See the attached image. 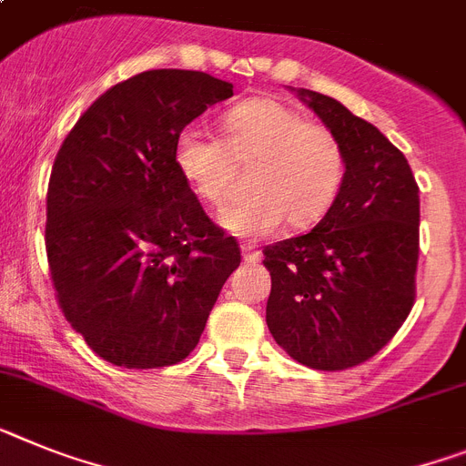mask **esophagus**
Returning a JSON list of instances; mask_svg holds the SVG:
<instances>
[{
  "instance_id": "obj_1",
  "label": "esophagus",
  "mask_w": 466,
  "mask_h": 466,
  "mask_svg": "<svg viewBox=\"0 0 466 466\" xmlns=\"http://www.w3.org/2000/svg\"><path fill=\"white\" fill-rule=\"evenodd\" d=\"M242 259H245V264H259L261 252L254 249L252 245H242Z\"/></svg>"
}]
</instances>
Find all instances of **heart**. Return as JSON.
Returning a JSON list of instances; mask_svg holds the SVG:
<instances>
[{
    "label": "heart",
    "mask_w": 466,
    "mask_h": 466,
    "mask_svg": "<svg viewBox=\"0 0 466 466\" xmlns=\"http://www.w3.org/2000/svg\"><path fill=\"white\" fill-rule=\"evenodd\" d=\"M224 141L186 127L174 141V165L207 205L224 200L233 162H252L245 198L218 212V226L240 238L273 236L285 221L309 228L328 214L347 177V153L335 131L306 122L276 98H248L221 117Z\"/></svg>",
    "instance_id": "1"
}]
</instances>
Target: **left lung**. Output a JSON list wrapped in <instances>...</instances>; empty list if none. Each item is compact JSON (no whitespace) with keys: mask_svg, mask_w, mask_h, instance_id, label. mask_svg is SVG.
<instances>
[{"mask_svg":"<svg viewBox=\"0 0 466 466\" xmlns=\"http://www.w3.org/2000/svg\"><path fill=\"white\" fill-rule=\"evenodd\" d=\"M297 96L339 137L347 177L318 226L264 249L271 273L266 325L313 370H347L387 347L415 301L420 188L375 125L309 89Z\"/></svg>","mask_w":466,"mask_h":466,"instance_id":"8db88e82","label":"left lung"}]
</instances>
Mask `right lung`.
<instances>
[{"instance_id":"add662e5","label":"right lung","mask_w":466,"mask_h":466,"mask_svg":"<svg viewBox=\"0 0 466 466\" xmlns=\"http://www.w3.org/2000/svg\"><path fill=\"white\" fill-rule=\"evenodd\" d=\"M233 85L148 70L91 103L56 155L46 257L67 323L129 370L184 360L240 248L214 226L174 165L178 131Z\"/></svg>"}]
</instances>
